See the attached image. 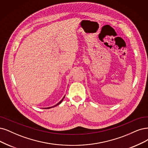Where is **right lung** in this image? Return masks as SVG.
<instances>
[{
  "mask_svg": "<svg viewBox=\"0 0 148 148\" xmlns=\"http://www.w3.org/2000/svg\"><path fill=\"white\" fill-rule=\"evenodd\" d=\"M64 97L63 98V99H62L61 101H60V102H58V103H57V105H55V106H53V107H47V108H46V109H47V108H52V107H56V106H57L59 105V104H60V103H61V102H62L63 101V99H64Z\"/></svg>",
  "mask_w": 148,
  "mask_h": 148,
  "instance_id": "add662e5",
  "label": "right lung"
}]
</instances>
